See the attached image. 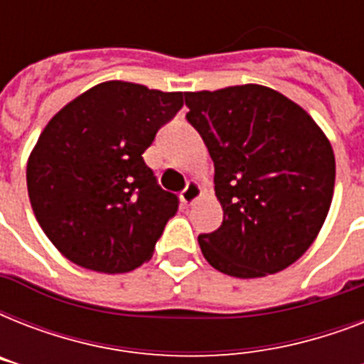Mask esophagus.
Returning <instances> with one entry per match:
<instances>
[{
    "label": "esophagus",
    "instance_id": "obj_1",
    "mask_svg": "<svg viewBox=\"0 0 364 364\" xmlns=\"http://www.w3.org/2000/svg\"><path fill=\"white\" fill-rule=\"evenodd\" d=\"M200 194H202V188H200L198 183H196V181H188L187 187L183 188L181 202L185 205H191L194 202V200L198 198Z\"/></svg>",
    "mask_w": 364,
    "mask_h": 364
}]
</instances>
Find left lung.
<instances>
[{
  "mask_svg": "<svg viewBox=\"0 0 364 364\" xmlns=\"http://www.w3.org/2000/svg\"><path fill=\"white\" fill-rule=\"evenodd\" d=\"M187 121L215 166L221 227L200 234L205 260L228 276L262 277L308 251L333 202L334 153L300 105L268 87L185 92Z\"/></svg>",
  "mask_w": 364,
  "mask_h": 364,
  "instance_id": "1",
  "label": "left lung"
}]
</instances>
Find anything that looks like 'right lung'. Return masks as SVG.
I'll return each instance as SVG.
<instances>
[{"instance_id": "add662e5", "label": "right lung", "mask_w": 364, "mask_h": 364, "mask_svg": "<svg viewBox=\"0 0 364 364\" xmlns=\"http://www.w3.org/2000/svg\"><path fill=\"white\" fill-rule=\"evenodd\" d=\"M181 107L183 92L107 81L48 121L26 181L37 223L65 259L122 274L153 257L179 200L141 154Z\"/></svg>"}]
</instances>
